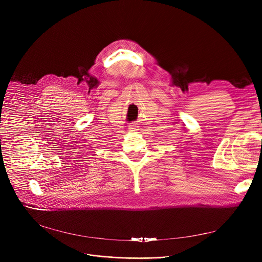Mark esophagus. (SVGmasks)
I'll return each instance as SVG.
<instances>
[{
  "instance_id": "34e87169",
  "label": "esophagus",
  "mask_w": 262,
  "mask_h": 262,
  "mask_svg": "<svg viewBox=\"0 0 262 262\" xmlns=\"http://www.w3.org/2000/svg\"><path fill=\"white\" fill-rule=\"evenodd\" d=\"M128 128H129V129H132V130H137V128H138V126H137L135 123H132Z\"/></svg>"
}]
</instances>
